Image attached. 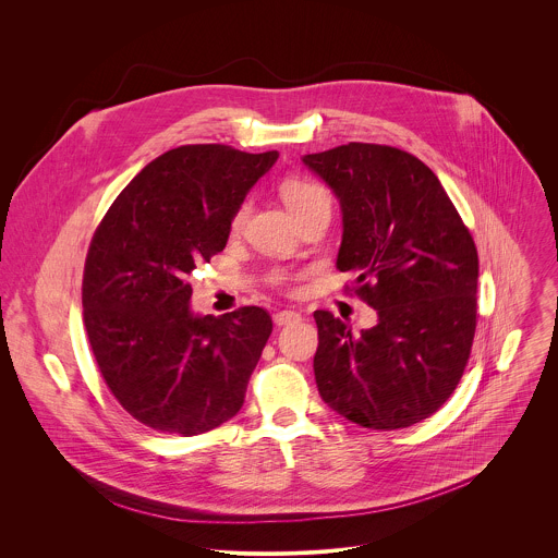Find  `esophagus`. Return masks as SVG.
<instances>
[{"label": "esophagus", "mask_w": 558, "mask_h": 558, "mask_svg": "<svg viewBox=\"0 0 558 558\" xmlns=\"http://www.w3.org/2000/svg\"><path fill=\"white\" fill-rule=\"evenodd\" d=\"M299 319H303V316H301L299 312H294V310H283V312H277V314H275V324H277V326L294 324V322H299Z\"/></svg>", "instance_id": "1"}]
</instances>
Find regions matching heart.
<instances>
[{
    "mask_svg": "<svg viewBox=\"0 0 558 558\" xmlns=\"http://www.w3.org/2000/svg\"><path fill=\"white\" fill-rule=\"evenodd\" d=\"M279 195L286 202V206L299 217V221L303 217L312 215L314 210L330 208V193L319 182L312 180V178H305V175H288V178H283L281 184H279ZM246 215H248V204L242 202L239 208L234 210L232 221H230V232L232 234L240 232V228L244 226ZM268 279L277 288H286L290 283V277L283 270H272Z\"/></svg>",
    "mask_w": 558,
    "mask_h": 558,
    "instance_id": "obj_1",
    "label": "heart"
}]
</instances>
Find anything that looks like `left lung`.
Segmentation results:
<instances>
[{
    "instance_id": "left-lung-1",
    "label": "left lung",
    "mask_w": 558,
    "mask_h": 558,
    "mask_svg": "<svg viewBox=\"0 0 558 558\" xmlns=\"http://www.w3.org/2000/svg\"><path fill=\"white\" fill-rule=\"evenodd\" d=\"M341 202L337 257L345 286L378 312L359 335L314 314L322 399L369 429L410 427L456 391L477 328L478 257L471 230L436 173L393 146L350 142L307 155Z\"/></svg>"
}]
</instances>
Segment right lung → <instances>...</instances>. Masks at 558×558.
I'll return each instance as SVG.
<instances>
[{
  "instance_id": "right-lung-1",
  "label": "right lung",
  "mask_w": 558,
  "mask_h": 558,
  "mask_svg": "<svg viewBox=\"0 0 558 558\" xmlns=\"http://www.w3.org/2000/svg\"><path fill=\"white\" fill-rule=\"evenodd\" d=\"M279 153L223 144L173 148L146 165L98 223L83 268V324L118 403L160 434L230 421L272 332L248 305L195 318L189 275L223 251L246 191Z\"/></svg>"
}]
</instances>
